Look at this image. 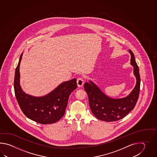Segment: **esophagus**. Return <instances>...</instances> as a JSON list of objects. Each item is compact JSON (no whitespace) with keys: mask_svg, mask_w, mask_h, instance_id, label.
I'll use <instances>...</instances> for the list:
<instances>
[{"mask_svg":"<svg viewBox=\"0 0 157 157\" xmlns=\"http://www.w3.org/2000/svg\"><path fill=\"white\" fill-rule=\"evenodd\" d=\"M83 82H84V81H83V78H81V77H78L77 79V83L78 86L81 87L83 85Z\"/></svg>","mask_w":157,"mask_h":157,"instance_id":"34e87169","label":"esophagus"}]
</instances>
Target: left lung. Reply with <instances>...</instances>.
I'll return each instance as SVG.
<instances>
[{
    "instance_id": "left-lung-1",
    "label": "left lung",
    "mask_w": 157,
    "mask_h": 157,
    "mask_svg": "<svg viewBox=\"0 0 157 157\" xmlns=\"http://www.w3.org/2000/svg\"><path fill=\"white\" fill-rule=\"evenodd\" d=\"M131 54V64L133 67V74L136 78V84L132 91L127 97L122 99H112L106 96L93 82H86L84 89L88 98L92 113L98 119L106 122L120 120L133 109L140 93V76L139 67L132 52Z\"/></svg>"
}]
</instances>
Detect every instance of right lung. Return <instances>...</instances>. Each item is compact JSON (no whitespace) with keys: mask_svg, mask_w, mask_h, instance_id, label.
<instances>
[{"mask_svg":"<svg viewBox=\"0 0 157 157\" xmlns=\"http://www.w3.org/2000/svg\"><path fill=\"white\" fill-rule=\"evenodd\" d=\"M20 60L15 71L14 89L17 102L24 114L29 119L39 124H52L63 116L68 98L77 87L76 79L64 82L56 89L43 97L27 95L20 85Z\"/></svg>","mask_w":157,"mask_h":157,"instance_id":"right-lung-1","label":"right lung"}]
</instances>
